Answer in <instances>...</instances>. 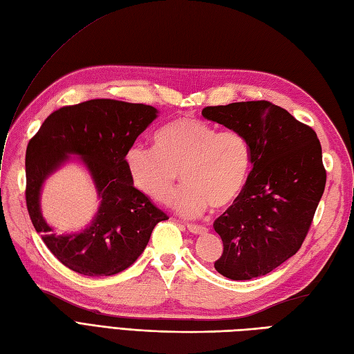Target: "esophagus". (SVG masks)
<instances>
[{
  "label": "esophagus",
  "instance_id": "esophagus-1",
  "mask_svg": "<svg viewBox=\"0 0 354 354\" xmlns=\"http://www.w3.org/2000/svg\"><path fill=\"white\" fill-rule=\"evenodd\" d=\"M187 230L192 232V234H203V232L207 231L204 225H198V223H187Z\"/></svg>",
  "mask_w": 354,
  "mask_h": 354
}]
</instances>
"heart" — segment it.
Returning <instances> with one entry per match:
<instances>
[{
	"mask_svg": "<svg viewBox=\"0 0 354 354\" xmlns=\"http://www.w3.org/2000/svg\"><path fill=\"white\" fill-rule=\"evenodd\" d=\"M126 171L136 191L168 204L178 182L186 183L176 209L195 216L209 204L223 209L236 201L246 185L251 151L236 131H219L195 117H180L154 136V149L132 145L124 156Z\"/></svg>",
	"mask_w": 354,
	"mask_h": 354,
	"instance_id": "obj_1",
	"label": "heart"
}]
</instances>
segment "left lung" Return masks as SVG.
I'll return each mask as SVG.
<instances>
[{"instance_id": "obj_1", "label": "left lung", "mask_w": 354, "mask_h": 354, "mask_svg": "<svg viewBox=\"0 0 354 354\" xmlns=\"http://www.w3.org/2000/svg\"><path fill=\"white\" fill-rule=\"evenodd\" d=\"M203 115L242 133L252 163L243 191L213 223L223 243L214 269L232 281L263 277L295 255L311 228L326 186L320 141L267 100L205 106Z\"/></svg>"}]
</instances>
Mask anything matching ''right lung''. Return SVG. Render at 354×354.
Masks as SVG:
<instances>
[{
    "label": "right lung",
    "instance_id": "add662e5",
    "mask_svg": "<svg viewBox=\"0 0 354 354\" xmlns=\"http://www.w3.org/2000/svg\"><path fill=\"white\" fill-rule=\"evenodd\" d=\"M158 117L144 103L93 99L50 114L34 135L25 154V200L34 228L59 263L85 277H111L132 266L147 246L151 231L168 216L136 191L124 156L135 140ZM82 156L101 198L91 225L76 235L53 234L39 212L46 177L68 158Z\"/></svg>",
    "mask_w": 354,
    "mask_h": 354
}]
</instances>
